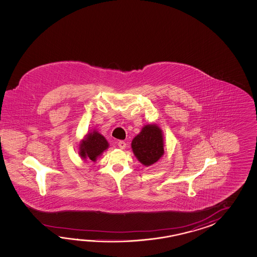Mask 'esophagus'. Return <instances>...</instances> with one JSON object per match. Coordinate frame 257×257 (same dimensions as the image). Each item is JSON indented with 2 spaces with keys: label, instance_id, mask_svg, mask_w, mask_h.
Instances as JSON below:
<instances>
[{
  "label": "esophagus",
  "instance_id": "1",
  "mask_svg": "<svg viewBox=\"0 0 257 257\" xmlns=\"http://www.w3.org/2000/svg\"><path fill=\"white\" fill-rule=\"evenodd\" d=\"M117 145H118V147L123 150V149L126 148V142H123V141H119L118 143H117Z\"/></svg>",
  "mask_w": 257,
  "mask_h": 257
}]
</instances>
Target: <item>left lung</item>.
Returning a JSON list of instances; mask_svg holds the SVG:
<instances>
[{"mask_svg": "<svg viewBox=\"0 0 257 257\" xmlns=\"http://www.w3.org/2000/svg\"><path fill=\"white\" fill-rule=\"evenodd\" d=\"M132 151L137 159L145 166L158 162L164 153V138L161 128L156 125L143 126L131 142Z\"/></svg>", "mask_w": 257, "mask_h": 257, "instance_id": "left-lung-1", "label": "left lung"}]
</instances>
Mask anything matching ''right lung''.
I'll use <instances>...</instances> for the list:
<instances>
[{
	"label": "right lung",
	"mask_w": 257,
	"mask_h": 257,
	"mask_svg": "<svg viewBox=\"0 0 257 257\" xmlns=\"http://www.w3.org/2000/svg\"><path fill=\"white\" fill-rule=\"evenodd\" d=\"M108 148V142L104 139L103 135L94 131L86 135V138L82 140V143L79 147V154L82 159L91 160L93 162L96 161V158L104 153Z\"/></svg>",
	"instance_id": "obj_1"
}]
</instances>
